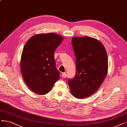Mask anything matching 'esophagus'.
Segmentation results:
<instances>
[{"mask_svg": "<svg viewBox=\"0 0 127 127\" xmlns=\"http://www.w3.org/2000/svg\"><path fill=\"white\" fill-rule=\"evenodd\" d=\"M62 76L63 78H65V77H66V76H67V74L65 73V72H63V73H62Z\"/></svg>", "mask_w": 127, "mask_h": 127, "instance_id": "34e87169", "label": "esophagus"}]
</instances>
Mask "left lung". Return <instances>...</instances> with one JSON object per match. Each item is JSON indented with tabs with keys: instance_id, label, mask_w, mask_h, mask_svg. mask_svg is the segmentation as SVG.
Segmentation results:
<instances>
[{
	"instance_id": "1",
	"label": "left lung",
	"mask_w": 127,
	"mask_h": 127,
	"mask_svg": "<svg viewBox=\"0 0 127 127\" xmlns=\"http://www.w3.org/2000/svg\"><path fill=\"white\" fill-rule=\"evenodd\" d=\"M72 45L76 56V75L68 80L71 94L78 99L94 94L108 72L107 52L102 43L89 37H75Z\"/></svg>"
}]
</instances>
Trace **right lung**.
Segmentation results:
<instances>
[{
	"label": "right lung",
	"mask_w": 127,
	"mask_h": 127,
	"mask_svg": "<svg viewBox=\"0 0 127 127\" xmlns=\"http://www.w3.org/2000/svg\"><path fill=\"white\" fill-rule=\"evenodd\" d=\"M54 33H39L26 42L22 52L20 70L26 85L38 95H46L59 78L54 51L63 40Z\"/></svg>",
	"instance_id": "right-lung-1"
}]
</instances>
